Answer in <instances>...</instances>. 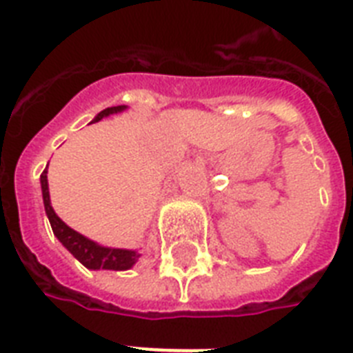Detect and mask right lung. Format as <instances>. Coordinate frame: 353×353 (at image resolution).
I'll list each match as a JSON object with an SVG mask.
<instances>
[{"label":"right lung","instance_id":"right-lung-1","mask_svg":"<svg viewBox=\"0 0 353 353\" xmlns=\"http://www.w3.org/2000/svg\"><path fill=\"white\" fill-rule=\"evenodd\" d=\"M125 105H117V107H108L101 110L94 117V121H101L103 117L110 116V114H117V112L125 110ZM41 192H43V203H45V212H47L48 221L52 226L54 236L63 243V246L67 248L74 257H76L81 265H85L90 270H128L136 265V261L139 259V254L134 250H123V248H107V246L97 245V243L90 241L85 236H81L79 232L72 230L70 226L56 216L52 205H50V196H48V181H47V168L41 174Z\"/></svg>","mask_w":353,"mask_h":353}]
</instances>
